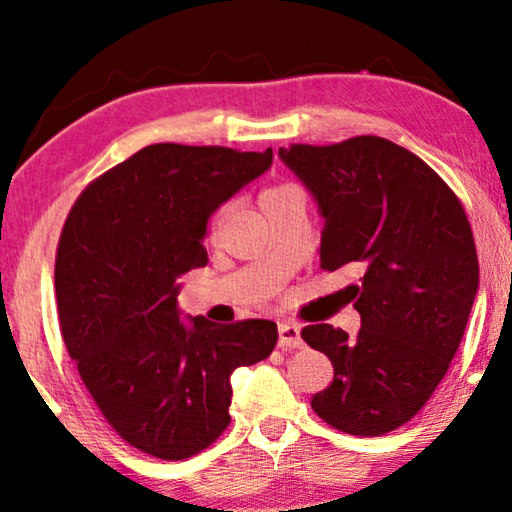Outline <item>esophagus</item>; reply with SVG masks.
<instances>
[{"label":"esophagus","instance_id":"34e87169","mask_svg":"<svg viewBox=\"0 0 512 512\" xmlns=\"http://www.w3.org/2000/svg\"><path fill=\"white\" fill-rule=\"evenodd\" d=\"M302 334L300 325L295 322H281L279 325V348H302Z\"/></svg>","mask_w":512,"mask_h":512}]
</instances>
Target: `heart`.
I'll return each mask as SVG.
<instances>
[{
  "mask_svg": "<svg viewBox=\"0 0 512 512\" xmlns=\"http://www.w3.org/2000/svg\"><path fill=\"white\" fill-rule=\"evenodd\" d=\"M295 187H290V185H277V187H270V190H265L263 194H261V208L265 210L267 206H272L274 201L277 199H281L283 194H288V192H293Z\"/></svg>",
  "mask_w": 512,
  "mask_h": 512,
  "instance_id": "1",
  "label": "heart"
}]
</instances>
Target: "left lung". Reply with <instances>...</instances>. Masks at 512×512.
Masks as SVG:
<instances>
[{"label": "left lung", "mask_w": 512, "mask_h": 512, "mask_svg": "<svg viewBox=\"0 0 512 512\" xmlns=\"http://www.w3.org/2000/svg\"><path fill=\"white\" fill-rule=\"evenodd\" d=\"M279 157L325 219L322 270L359 272L345 288L357 336L309 325L334 380L311 407L341 432L375 437L426 405L458 352L478 293V256L458 196L421 157L382 137L293 144Z\"/></svg>", "instance_id": "obj_1"}]
</instances>
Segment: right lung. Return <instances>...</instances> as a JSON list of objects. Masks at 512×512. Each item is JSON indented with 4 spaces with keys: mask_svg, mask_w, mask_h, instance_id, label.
<instances>
[{
    "mask_svg": "<svg viewBox=\"0 0 512 512\" xmlns=\"http://www.w3.org/2000/svg\"><path fill=\"white\" fill-rule=\"evenodd\" d=\"M272 167L265 153L153 144L86 187L61 231V336L125 442L185 460L229 426L231 375L272 355L277 322L215 325L178 309V279L208 263L222 203Z\"/></svg>",
    "mask_w": 512,
    "mask_h": 512,
    "instance_id": "add662e5",
    "label": "right lung"
}]
</instances>
